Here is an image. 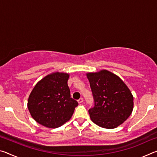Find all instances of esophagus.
<instances>
[{"instance_id":"obj_1","label":"esophagus","mask_w":157,"mask_h":157,"mask_svg":"<svg viewBox=\"0 0 157 157\" xmlns=\"http://www.w3.org/2000/svg\"><path fill=\"white\" fill-rule=\"evenodd\" d=\"M84 101V99L82 98H79V99L78 100V103H82V102H83Z\"/></svg>"}]
</instances>
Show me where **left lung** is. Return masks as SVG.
I'll return each instance as SVG.
<instances>
[{"label": "left lung", "instance_id": "left-lung-1", "mask_svg": "<svg viewBox=\"0 0 157 157\" xmlns=\"http://www.w3.org/2000/svg\"><path fill=\"white\" fill-rule=\"evenodd\" d=\"M94 106L89 109L91 121L103 128L113 129L131 115L134 98L123 80L109 71L86 74Z\"/></svg>", "mask_w": 157, "mask_h": 157}]
</instances>
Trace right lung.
<instances>
[{
	"label": "right lung",
	"mask_w": 157,
	"mask_h": 157,
	"mask_svg": "<svg viewBox=\"0 0 157 157\" xmlns=\"http://www.w3.org/2000/svg\"><path fill=\"white\" fill-rule=\"evenodd\" d=\"M68 78L67 73L56 72L45 77L34 87L28 108L37 123L56 128L70 120L78 102L71 98Z\"/></svg>",
	"instance_id": "add662e5"
}]
</instances>
